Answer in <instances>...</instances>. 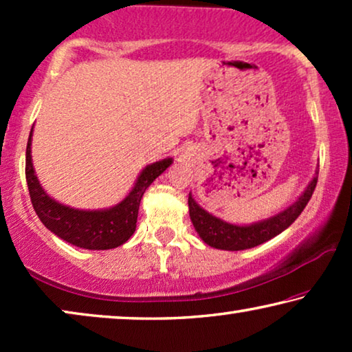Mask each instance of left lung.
Instances as JSON below:
<instances>
[{"mask_svg":"<svg viewBox=\"0 0 352 352\" xmlns=\"http://www.w3.org/2000/svg\"><path fill=\"white\" fill-rule=\"evenodd\" d=\"M319 175V173H317ZM316 175L314 179L311 181V184L307 186L300 199L293 204L290 208L282 211L280 214L274 216V218L263 221V223L253 224V226H234L228 224L224 221H221L210 213H206L205 210H201L199 205L195 204V200L189 195V213L192 224L199 235L205 243H208L210 247L219 248V250H228V252H239V250H248L253 247H258L272 237H276L280 232H283L287 228L295 223L298 216L302 213V210L306 208L307 201L311 200L314 189L317 186V179L319 176Z\"/></svg>","mask_w":352,"mask_h":352,"instance_id":"obj_1","label":"left lung"}]
</instances>
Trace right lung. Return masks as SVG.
<instances>
[{
    "label": "right lung",
    "instance_id": "1",
    "mask_svg": "<svg viewBox=\"0 0 352 352\" xmlns=\"http://www.w3.org/2000/svg\"><path fill=\"white\" fill-rule=\"evenodd\" d=\"M30 144L32 131L27 142L25 177L33 210L41 223L57 237L86 250H110L126 242L136 230L139 204L144 192L171 165V158L148 165L138 177L136 186L126 199L113 208L104 211L72 210L50 199V195L41 189L33 171Z\"/></svg>",
    "mask_w": 352,
    "mask_h": 352
}]
</instances>
